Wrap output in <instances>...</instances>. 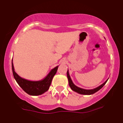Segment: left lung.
<instances>
[{
	"instance_id": "left-lung-1",
	"label": "left lung",
	"mask_w": 123,
	"mask_h": 123,
	"mask_svg": "<svg viewBox=\"0 0 123 123\" xmlns=\"http://www.w3.org/2000/svg\"><path fill=\"white\" fill-rule=\"evenodd\" d=\"M67 77H68V81H69V86L70 87L71 89L73 90V91H75V92L78 93V94H82V95H92L94 93H95L96 92H97L98 91H99V90L101 89L103 87L105 86V84L106 83V82H107L108 80H105V81L104 82L103 84L100 85V86L98 87L95 88L94 89H91V90H86V89H83V88H80L79 87H78L77 86H75L71 80L70 77L69 73V71H67Z\"/></svg>"
}]
</instances>
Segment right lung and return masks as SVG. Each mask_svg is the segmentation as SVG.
<instances>
[{
	"label": "right lung",
	"mask_w": 123,
	"mask_h": 123,
	"mask_svg": "<svg viewBox=\"0 0 123 123\" xmlns=\"http://www.w3.org/2000/svg\"><path fill=\"white\" fill-rule=\"evenodd\" d=\"M12 61L13 60H12V69L14 78L26 93L30 95L37 96L43 94L49 90L53 78L56 74L58 66L53 69L43 80L37 81H32L23 78L15 72Z\"/></svg>",
	"instance_id": "1"
}]
</instances>
